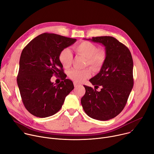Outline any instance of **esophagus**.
Instances as JSON below:
<instances>
[{"mask_svg":"<svg viewBox=\"0 0 154 154\" xmlns=\"http://www.w3.org/2000/svg\"><path fill=\"white\" fill-rule=\"evenodd\" d=\"M74 87H77L79 86V85H80V84H78V83H77V82H74Z\"/></svg>","mask_w":154,"mask_h":154,"instance_id":"esophagus-1","label":"esophagus"}]
</instances>
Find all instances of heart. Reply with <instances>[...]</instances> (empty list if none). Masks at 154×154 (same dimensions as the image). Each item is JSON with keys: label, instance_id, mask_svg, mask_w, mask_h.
I'll return each mask as SVG.
<instances>
[{"label": "heart", "instance_id": "heart-1", "mask_svg": "<svg viewBox=\"0 0 154 154\" xmlns=\"http://www.w3.org/2000/svg\"><path fill=\"white\" fill-rule=\"evenodd\" d=\"M75 52L86 57V66H89L94 70H99L105 62L106 53L104 49H97L96 45L89 42H82L74 46ZM59 59L60 63L64 68H69L72 60V54L71 51L66 48L59 54ZM91 72L90 69L86 68L84 70L75 69L69 70L68 75L69 78L75 82L80 83L90 77Z\"/></svg>", "mask_w": 154, "mask_h": 154}]
</instances>
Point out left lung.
<instances>
[{"mask_svg": "<svg viewBox=\"0 0 154 154\" xmlns=\"http://www.w3.org/2000/svg\"><path fill=\"white\" fill-rule=\"evenodd\" d=\"M85 39L103 45L106 58L100 72L89 80L95 87L101 86V90L84 85L85 94L81 98V104L90 118L109 120L124 109L133 87L132 57L129 49L112 36Z\"/></svg>", "mask_w": 154, "mask_h": 154, "instance_id": "left-lung-1", "label": "left lung"}]
</instances>
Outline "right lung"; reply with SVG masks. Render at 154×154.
Instances as JSON below:
<instances>
[{
	"mask_svg": "<svg viewBox=\"0 0 154 154\" xmlns=\"http://www.w3.org/2000/svg\"><path fill=\"white\" fill-rule=\"evenodd\" d=\"M76 40L45 33L23 48L17 80L23 103L32 115L46 118L56 114L74 89L72 82L66 79L59 56ZM53 75L60 76L63 81L56 86L50 82Z\"/></svg>",
	"mask_w": 154,
	"mask_h": 154,
	"instance_id": "right-lung-1",
	"label": "right lung"
}]
</instances>
